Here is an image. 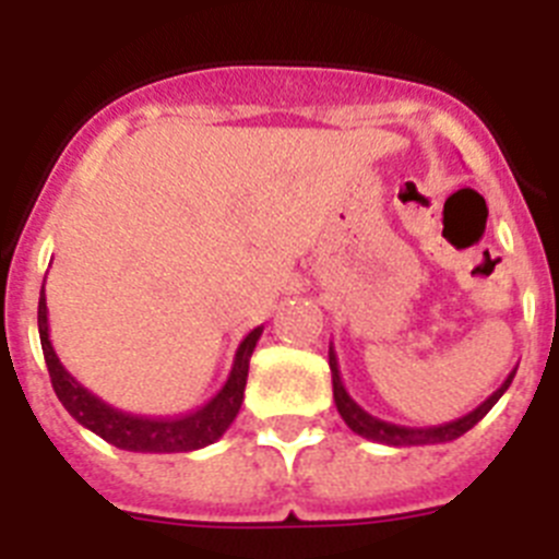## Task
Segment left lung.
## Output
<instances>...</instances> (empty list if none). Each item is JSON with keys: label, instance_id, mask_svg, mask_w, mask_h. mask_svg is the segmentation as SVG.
I'll return each instance as SVG.
<instances>
[{"label": "left lung", "instance_id": "1", "mask_svg": "<svg viewBox=\"0 0 559 559\" xmlns=\"http://www.w3.org/2000/svg\"><path fill=\"white\" fill-rule=\"evenodd\" d=\"M330 372H333V397H335V408H338L341 419L347 423L349 428H353L358 437L364 439H372V442H380V445H392V448H412V445H439V442H453V439H459L462 433L471 431L473 426H476L478 419L484 417V414L490 412L492 406H496L498 400H501V394L510 389L512 378H515L518 367L512 369L510 374H507V380H503L501 386L496 389V392L490 394V397L484 400L481 406L473 408L471 414H464V417L459 419H451V423H442V426H428V428H408V426H394V423H386V419H378L372 417L369 412H364V408L355 403L353 397H349V392L344 389V380H341V369H338V358H335V349L333 344H330Z\"/></svg>", "mask_w": 559, "mask_h": 559}]
</instances>
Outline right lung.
<instances>
[{"mask_svg": "<svg viewBox=\"0 0 559 559\" xmlns=\"http://www.w3.org/2000/svg\"><path fill=\"white\" fill-rule=\"evenodd\" d=\"M38 335H41L44 360H47L52 389L58 400L63 403L72 417L97 433L100 439L111 442L120 451L133 453H190L199 448L218 442L226 433V428L235 423L237 412L243 406L246 378H249V358L254 353L257 341L263 335V328H254L235 353V364L221 389L210 403H204L195 412L185 417H136V414L120 412V408L108 406L106 400L88 392L83 383H78L67 372L61 360H58L52 341H49V319H47V296H38Z\"/></svg>", "mask_w": 559, "mask_h": 559, "instance_id": "obj_1", "label": "right lung"}]
</instances>
